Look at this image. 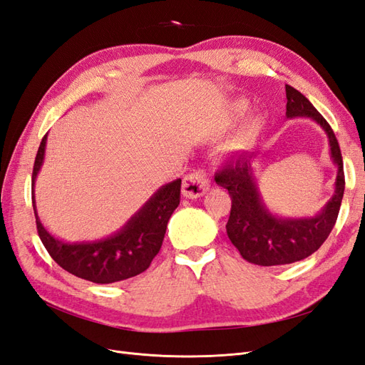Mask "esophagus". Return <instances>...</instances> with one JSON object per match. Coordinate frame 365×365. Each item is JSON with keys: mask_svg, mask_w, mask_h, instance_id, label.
Listing matches in <instances>:
<instances>
[{"mask_svg": "<svg viewBox=\"0 0 365 365\" xmlns=\"http://www.w3.org/2000/svg\"><path fill=\"white\" fill-rule=\"evenodd\" d=\"M210 187V181L204 172L197 170L192 172L184 178L182 181V195L189 200H196L207 193Z\"/></svg>", "mask_w": 365, "mask_h": 365, "instance_id": "1", "label": "esophagus"}]
</instances>
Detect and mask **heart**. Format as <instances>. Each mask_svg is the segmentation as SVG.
<instances>
[{
    "mask_svg": "<svg viewBox=\"0 0 365 365\" xmlns=\"http://www.w3.org/2000/svg\"><path fill=\"white\" fill-rule=\"evenodd\" d=\"M245 109H247L245 105L239 103L237 109H236L237 115L244 114ZM260 129H262V123H260L259 118H254V120L248 121V123L244 128H242L237 132V134L227 143L225 149L228 152H231V153H240V152L251 150L254 148V145H256V143H257V140H259Z\"/></svg>",
    "mask_w": 365,
    "mask_h": 365,
    "instance_id": "heart-1",
    "label": "heart"
}]
</instances>
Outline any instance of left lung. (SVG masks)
<instances>
[{"instance_id": "obj_1", "label": "left lung", "mask_w": 365, "mask_h": 365, "mask_svg": "<svg viewBox=\"0 0 365 365\" xmlns=\"http://www.w3.org/2000/svg\"><path fill=\"white\" fill-rule=\"evenodd\" d=\"M286 117H306L323 128L329 138L330 158L336 165L335 190L315 216L283 217L274 215L263 202L254 163L256 153H245L216 173L215 180L231 196V212L227 235L240 256L260 267H275L303 260L311 256L332 231L344 195L342 157L332 128L307 98L291 85H286Z\"/></svg>"}]
</instances>
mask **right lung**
<instances>
[{"instance_id":"right-lung-1","label":"right lung","mask_w":365,"mask_h":365,"mask_svg":"<svg viewBox=\"0 0 365 365\" xmlns=\"http://www.w3.org/2000/svg\"><path fill=\"white\" fill-rule=\"evenodd\" d=\"M47 135L42 138L31 175V201L43 247L61 268L93 283H114L141 274L157 256L165 228L180 205L181 180L161 185L114 235L90 242H65L42 225L35 201V181L46 157Z\"/></svg>"}]
</instances>
